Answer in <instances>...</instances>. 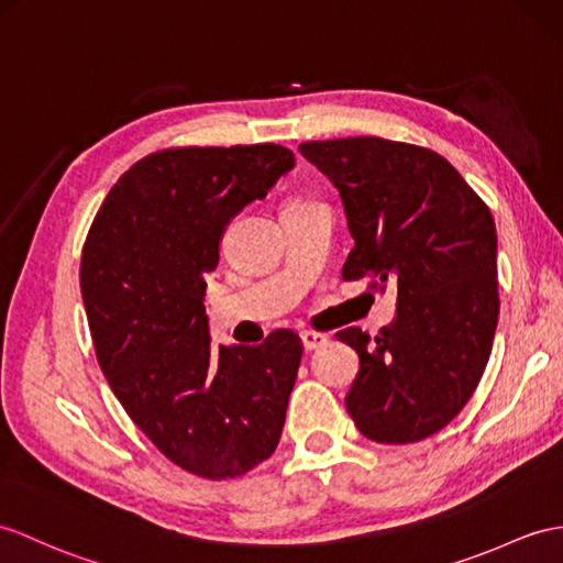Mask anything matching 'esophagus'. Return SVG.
<instances>
[{
    "label": "esophagus",
    "mask_w": 563,
    "mask_h": 563,
    "mask_svg": "<svg viewBox=\"0 0 563 563\" xmlns=\"http://www.w3.org/2000/svg\"><path fill=\"white\" fill-rule=\"evenodd\" d=\"M300 341H303V349L306 351H314V349L324 346L327 341H329V336L322 334V332H312V329H306V332H300Z\"/></svg>",
    "instance_id": "1"
}]
</instances>
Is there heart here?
Masks as SVG:
<instances>
[{
	"mask_svg": "<svg viewBox=\"0 0 563 563\" xmlns=\"http://www.w3.org/2000/svg\"><path fill=\"white\" fill-rule=\"evenodd\" d=\"M291 202H296V200H291Z\"/></svg>",
	"mask_w": 563,
	"mask_h": 563,
	"instance_id": "heart-1",
	"label": "heart"
}]
</instances>
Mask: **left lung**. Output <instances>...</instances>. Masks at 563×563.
I'll use <instances>...</instances> for the list:
<instances>
[{
	"instance_id": "obj_1",
	"label": "left lung",
	"mask_w": 563,
	"mask_h": 563,
	"mask_svg": "<svg viewBox=\"0 0 563 563\" xmlns=\"http://www.w3.org/2000/svg\"><path fill=\"white\" fill-rule=\"evenodd\" d=\"M298 150L344 202L355 241L344 279L396 289V318L375 339L358 327L336 332L361 358L346 410L367 440L420 442L461 413L489 361L499 318L495 219L428 147L358 135Z\"/></svg>"
}]
</instances>
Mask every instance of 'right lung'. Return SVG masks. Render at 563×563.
Here are the masks:
<instances>
[{
    "label": "right lung",
    "mask_w": 563,
    "mask_h": 563,
    "mask_svg": "<svg viewBox=\"0 0 563 563\" xmlns=\"http://www.w3.org/2000/svg\"><path fill=\"white\" fill-rule=\"evenodd\" d=\"M294 164L274 143L159 150L121 174L84 245L80 294L109 387L198 477L245 475L279 444L303 344L277 329L214 349L202 300L227 224Z\"/></svg>",
    "instance_id": "right-lung-1"
}]
</instances>
